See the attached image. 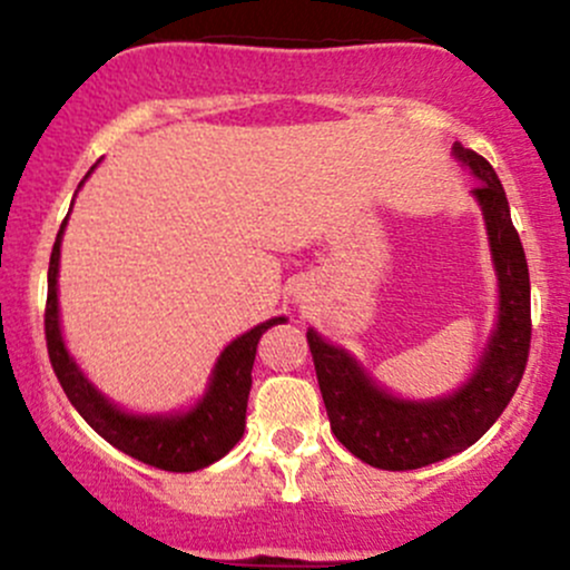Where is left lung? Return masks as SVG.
Masks as SVG:
<instances>
[{
  "label": "left lung",
  "instance_id": "8db88e82",
  "mask_svg": "<svg viewBox=\"0 0 570 570\" xmlns=\"http://www.w3.org/2000/svg\"><path fill=\"white\" fill-rule=\"evenodd\" d=\"M453 155L480 181L472 195L482 208L499 278V318L472 377L448 396H394L348 351L307 330L332 434L364 463L389 472L429 466L472 448L514 396L531 351V278L507 193L482 155L461 144Z\"/></svg>",
  "mask_w": 570,
  "mask_h": 570
}]
</instances>
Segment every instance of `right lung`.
Here are the masks:
<instances>
[{"label":"right lung","mask_w":570,"mask_h":570,"mask_svg":"<svg viewBox=\"0 0 570 570\" xmlns=\"http://www.w3.org/2000/svg\"><path fill=\"white\" fill-rule=\"evenodd\" d=\"M85 179L80 181V187L85 185ZM67 219H63L61 230L56 235L53 254H50L48 305H45V337H48L50 364H53L63 394L69 396V402L75 404V410L88 421V426L96 434H101L109 444H115L117 450L136 458V461L149 463L155 469H166V472H198V469L212 466L214 461L230 453L244 436L246 402L248 391H252V367L254 356H257V343L271 326L284 324L286 316L267 318V322L235 337L219 353L212 377H208L206 394L189 410L168 412V415H136V412L120 410L85 377V372L77 367L61 335L58 263H61V240L63 230H67Z\"/></svg>","instance_id":"add662e5"}]
</instances>
